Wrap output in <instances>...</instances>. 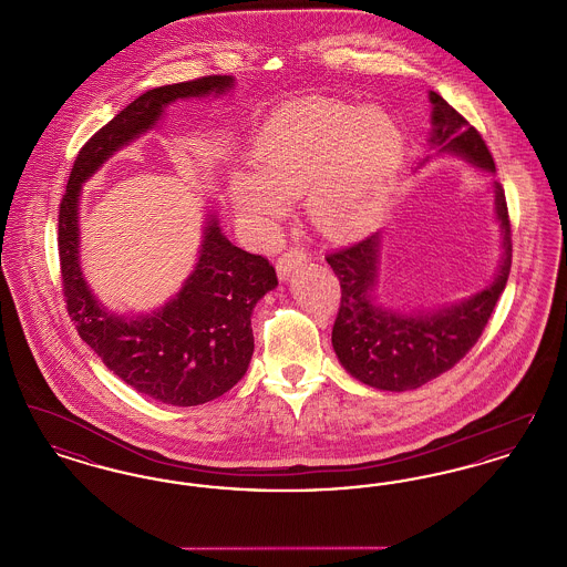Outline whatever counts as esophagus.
<instances>
[{
  "label": "esophagus",
  "mask_w": 567,
  "mask_h": 567,
  "mask_svg": "<svg viewBox=\"0 0 567 567\" xmlns=\"http://www.w3.org/2000/svg\"><path fill=\"white\" fill-rule=\"evenodd\" d=\"M306 264V252L303 250H297V248H291V250H287L278 261H276V271H278V276H280V280H287L296 268L299 266H303Z\"/></svg>",
  "instance_id": "obj_1"
}]
</instances>
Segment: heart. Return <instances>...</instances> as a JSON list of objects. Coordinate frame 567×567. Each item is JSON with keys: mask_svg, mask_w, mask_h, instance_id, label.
<instances>
[{"mask_svg": "<svg viewBox=\"0 0 567 567\" xmlns=\"http://www.w3.org/2000/svg\"><path fill=\"white\" fill-rule=\"evenodd\" d=\"M402 146L400 127L382 110L289 104L255 137L252 174L231 176L234 210L268 236L287 215V199L306 193V210L323 236H361L389 204Z\"/></svg>", "mask_w": 567, "mask_h": 567, "instance_id": "1", "label": "heart"}]
</instances>
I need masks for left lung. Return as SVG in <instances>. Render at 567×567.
Instances as JSON below:
<instances>
[{
    "label": "left lung",
    "mask_w": 567,
    "mask_h": 567,
    "mask_svg": "<svg viewBox=\"0 0 567 567\" xmlns=\"http://www.w3.org/2000/svg\"><path fill=\"white\" fill-rule=\"evenodd\" d=\"M430 102L432 132L427 142L432 153L416 167L440 155H453L486 174H495V163L481 134L435 91H430ZM493 193V213L502 238L497 270L485 289L453 303L408 312L380 303L377 291L382 231L327 255V264L342 287L331 344L338 361L352 378L380 391H412L451 370L478 342L497 299L506 289L513 266L506 195L495 181Z\"/></svg>",
    "instance_id": "left-lung-1"
}]
</instances>
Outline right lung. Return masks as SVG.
I'll return each instance as SVG.
<instances>
[{
    "label": "right lung",
    "instance_id": "right-lung-1",
    "mask_svg": "<svg viewBox=\"0 0 567 567\" xmlns=\"http://www.w3.org/2000/svg\"><path fill=\"white\" fill-rule=\"evenodd\" d=\"M234 86V76H204L140 95L82 146L59 208L63 293L79 336L110 372L162 404L213 402L246 374L255 351L252 308L278 287L276 271L261 255L229 243L216 210H210L204 218L197 261L178 293L153 312H112L82 274V185L112 155L155 130L174 102L218 97Z\"/></svg>",
    "mask_w": 567,
    "mask_h": 567
}]
</instances>
